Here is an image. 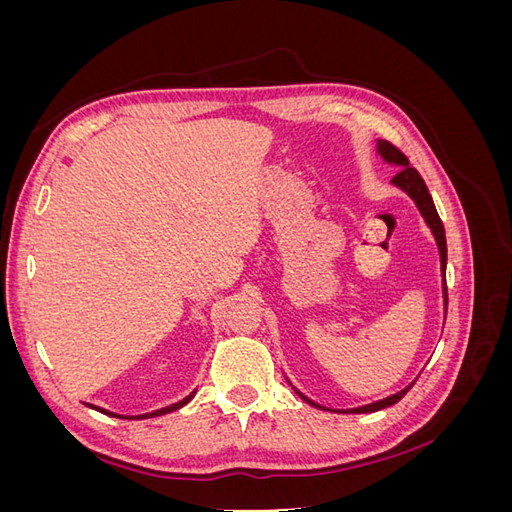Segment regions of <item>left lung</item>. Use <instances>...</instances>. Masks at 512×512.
<instances>
[{
    "label": "left lung",
    "mask_w": 512,
    "mask_h": 512,
    "mask_svg": "<svg viewBox=\"0 0 512 512\" xmlns=\"http://www.w3.org/2000/svg\"><path fill=\"white\" fill-rule=\"evenodd\" d=\"M378 151H380V156H382L386 162H393V164L401 166L399 173L393 177V183L397 185V188L408 192V194L414 198V203H416L418 211L423 213V218H425V222L429 224V228H431V232H433V237H436V241H438L440 260H442V273H444V301L448 303V294H446V235H444V224H442L440 215H438V211H436V205H433V198H431V194H429V190H427V185H425L423 177L418 175V170H416L414 166H410L408 158L404 156V153H401L399 147H395V145L389 143V141H378ZM410 389H412V384L408 386V389H404V391H399V393H395V395H391V397L376 401V404H369V406H363V408H354V410H348V412L361 414V412H376V410H382V408H389V406L397 404V401H399L401 397H404ZM297 393H299V391H297ZM299 395H301V393H299ZM301 397H303V395H301ZM303 399L307 401V404H312L314 408H322V406L314 404L312 399H307V397H303ZM322 410H324V408H322Z\"/></svg>",
    "instance_id": "obj_1"
}]
</instances>
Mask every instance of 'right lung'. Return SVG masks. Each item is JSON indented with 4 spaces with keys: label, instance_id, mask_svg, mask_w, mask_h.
<instances>
[{
    "label": "right lung",
    "instance_id": "1",
    "mask_svg": "<svg viewBox=\"0 0 512 512\" xmlns=\"http://www.w3.org/2000/svg\"><path fill=\"white\" fill-rule=\"evenodd\" d=\"M194 397V393L192 395H188L185 399H181V401H177V404H173V406H168V408H162V410H156V412H151V414H143V416H126V418H149V416H162V414H166V412H173V410H179L181 406H185L188 404V401ZM100 410V408H98ZM100 412H104V414H111V412H106V410H100ZM111 416H117V414H111ZM121 418V416H119Z\"/></svg>",
    "mask_w": 512,
    "mask_h": 512
}]
</instances>
